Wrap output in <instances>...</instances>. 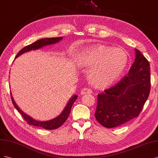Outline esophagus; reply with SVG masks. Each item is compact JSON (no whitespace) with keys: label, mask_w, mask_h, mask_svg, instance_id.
Segmentation results:
<instances>
[{"label":"esophagus","mask_w":158,"mask_h":158,"mask_svg":"<svg viewBox=\"0 0 158 158\" xmlns=\"http://www.w3.org/2000/svg\"><path fill=\"white\" fill-rule=\"evenodd\" d=\"M90 93H92V90L89 88H83L80 92V94L81 95L85 94H90Z\"/></svg>","instance_id":"esophagus-1"}]
</instances>
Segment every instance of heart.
Returning <instances> with one entry per match:
<instances>
[{"instance_id":"b5f03b06","label":"heart","mask_w":158,"mask_h":158,"mask_svg":"<svg viewBox=\"0 0 158 158\" xmlns=\"http://www.w3.org/2000/svg\"><path fill=\"white\" fill-rule=\"evenodd\" d=\"M128 56L123 49L94 46L82 49L76 58L81 68H90L89 79L95 87L106 89L112 85L125 70Z\"/></svg>"}]
</instances>
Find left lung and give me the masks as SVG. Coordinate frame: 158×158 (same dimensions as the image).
Listing matches in <instances>:
<instances>
[{"instance_id": "8db88e82", "label": "left lung", "mask_w": 158, "mask_h": 158, "mask_svg": "<svg viewBox=\"0 0 158 158\" xmlns=\"http://www.w3.org/2000/svg\"><path fill=\"white\" fill-rule=\"evenodd\" d=\"M127 75L112 87L98 95L95 118L106 128L123 125L138 117L150 90L148 61L139 50Z\"/></svg>"}]
</instances>
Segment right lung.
Returning a JSON list of instances; mask_svg holds the SVG:
<instances>
[{
  "instance_id": "1",
  "label": "right lung",
  "mask_w": 158,
  "mask_h": 158,
  "mask_svg": "<svg viewBox=\"0 0 158 158\" xmlns=\"http://www.w3.org/2000/svg\"><path fill=\"white\" fill-rule=\"evenodd\" d=\"M62 39H63V37H54V38H45V39H39L37 40V41L34 42L31 44L27 45L26 47H25L23 48H22L17 54L15 58H17L20 55H22L25 52L31 51V50H38L39 48H43V47H44V46L57 43L59 41H60ZM10 95H11L12 102L14 107L18 110V112L22 115L23 119L27 122V123L29 125L40 127H41V128H44V129H47V130H52V129H58V127H60L61 125H63L65 123V121L67 120L68 118L69 117V115L70 114V111H71V110H72V105L73 104L75 101L77 100L78 97L77 95L76 94L73 95L72 97L69 100L68 104H66L64 110L62 111V112L58 116H57L56 118H55L52 119L48 120V121H38L33 119L32 117H31L30 115L24 113L23 111L19 108L18 105L16 104V102H15V101L13 98V96L12 95L11 91H10Z\"/></svg>"
}]
</instances>
